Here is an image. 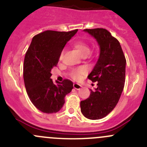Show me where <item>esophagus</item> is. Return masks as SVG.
I'll list each match as a JSON object with an SVG mask.
<instances>
[{"label":"esophagus","instance_id":"34e87169","mask_svg":"<svg viewBox=\"0 0 147 147\" xmlns=\"http://www.w3.org/2000/svg\"><path fill=\"white\" fill-rule=\"evenodd\" d=\"M73 87L74 88L76 89V90H80V89L82 87V86L80 85V84H78V83H74Z\"/></svg>","mask_w":147,"mask_h":147}]
</instances>
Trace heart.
<instances>
[{
    "label": "heart",
    "mask_w": 147,
    "mask_h": 147,
    "mask_svg": "<svg viewBox=\"0 0 147 147\" xmlns=\"http://www.w3.org/2000/svg\"><path fill=\"white\" fill-rule=\"evenodd\" d=\"M73 47L82 57H86V56H87L90 53V51H91L90 45L86 43V42H82V41H78V42H75L73 44ZM63 53H62L60 55V60H61L63 59ZM84 72H85V70H84V68H77V69H72L70 72V73H69V75H70V77L72 79L77 80L80 79L81 75L84 74Z\"/></svg>",
    "instance_id": "obj_1"
}]
</instances>
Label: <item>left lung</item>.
Here are the masks:
<instances>
[{
  "label": "left lung",
  "mask_w": 147,
  "mask_h": 147,
  "mask_svg": "<svg viewBox=\"0 0 147 147\" xmlns=\"http://www.w3.org/2000/svg\"><path fill=\"white\" fill-rule=\"evenodd\" d=\"M100 47L98 60L88 78L97 82L90 97L80 102L81 112L90 119H100L110 113L119 102L125 82L126 59L119 41L104 28L85 29Z\"/></svg>",
  "instance_id": "1"
}]
</instances>
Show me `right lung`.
I'll return each mask as SVG.
<instances>
[{
	"label": "right lung",
	"mask_w": 147,
	"mask_h": 147,
	"mask_svg": "<svg viewBox=\"0 0 147 147\" xmlns=\"http://www.w3.org/2000/svg\"><path fill=\"white\" fill-rule=\"evenodd\" d=\"M78 30L69 32L46 30L33 37L26 52L23 64V78L26 91L34 106L47 114L62 109L65 97L73 88L69 80L53 82L51 69L58 63L67 42Z\"/></svg>",
	"instance_id": "obj_1"
}]
</instances>
